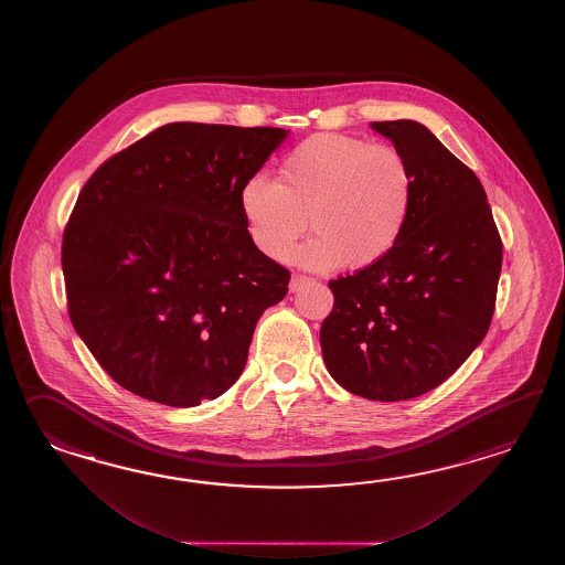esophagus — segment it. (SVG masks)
<instances>
[{"label":"esophagus","instance_id":"1","mask_svg":"<svg viewBox=\"0 0 565 565\" xmlns=\"http://www.w3.org/2000/svg\"><path fill=\"white\" fill-rule=\"evenodd\" d=\"M309 282H311V278L305 277V275H292L288 288H290V292H297V290H300L305 285H309Z\"/></svg>","mask_w":565,"mask_h":565}]
</instances>
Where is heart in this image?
I'll use <instances>...</instances> for the list:
<instances>
[{"label": "heart", "mask_w": 565, "mask_h": 565, "mask_svg": "<svg viewBox=\"0 0 565 565\" xmlns=\"http://www.w3.org/2000/svg\"><path fill=\"white\" fill-rule=\"evenodd\" d=\"M412 198V169L396 147L317 132L288 151L277 181L254 175L244 183L241 210L268 258L282 260L309 222L315 236L295 253L299 265L360 270L394 250Z\"/></svg>", "instance_id": "obj_1"}]
</instances>
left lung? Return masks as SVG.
Masks as SVG:
<instances>
[{
  "instance_id": "left-lung-1",
  "label": "left lung",
  "mask_w": 565,
  "mask_h": 565,
  "mask_svg": "<svg viewBox=\"0 0 565 565\" xmlns=\"http://www.w3.org/2000/svg\"><path fill=\"white\" fill-rule=\"evenodd\" d=\"M408 159L414 198L394 250L329 282L321 324L337 384L380 402L412 399L450 377L491 324L503 242L484 188L418 120L372 122Z\"/></svg>"
}]
</instances>
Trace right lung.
Returning <instances> with one entry per match:
<instances>
[{
  "mask_svg": "<svg viewBox=\"0 0 565 565\" xmlns=\"http://www.w3.org/2000/svg\"><path fill=\"white\" fill-rule=\"evenodd\" d=\"M287 137L169 122L86 181L62 241L68 312L135 396L193 408L244 372L254 327L290 275L254 246L241 190Z\"/></svg>",
  "mask_w": 565,
  "mask_h": 565,
  "instance_id": "right-lung-1",
  "label": "right lung"
}]
</instances>
